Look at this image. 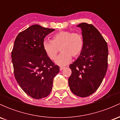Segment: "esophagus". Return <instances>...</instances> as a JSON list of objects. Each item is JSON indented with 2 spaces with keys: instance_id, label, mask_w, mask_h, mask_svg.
I'll return each instance as SVG.
<instances>
[{
  "instance_id": "esophagus-1",
  "label": "esophagus",
  "mask_w": 120,
  "mask_h": 120,
  "mask_svg": "<svg viewBox=\"0 0 120 120\" xmlns=\"http://www.w3.org/2000/svg\"><path fill=\"white\" fill-rule=\"evenodd\" d=\"M64 68H65V67H60V71H62V70H63V69H64Z\"/></svg>"
}]
</instances>
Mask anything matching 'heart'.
Masks as SVG:
<instances>
[{"instance_id":"1","label":"heart","mask_w":120,"mask_h":120,"mask_svg":"<svg viewBox=\"0 0 120 120\" xmlns=\"http://www.w3.org/2000/svg\"><path fill=\"white\" fill-rule=\"evenodd\" d=\"M84 47L82 35L71 31H61L52 37L51 41L43 42V49L46 55L54 60L59 51L61 53L55 60L56 64L65 65L71 61V57H77L82 52Z\"/></svg>"}]
</instances>
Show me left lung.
Segmentation results:
<instances>
[{
	"mask_svg": "<svg viewBox=\"0 0 120 120\" xmlns=\"http://www.w3.org/2000/svg\"><path fill=\"white\" fill-rule=\"evenodd\" d=\"M84 47L79 57L69 65L71 74L68 79L74 94L87 97L99 87L108 68V49L107 42L92 24L81 23Z\"/></svg>",
	"mask_w": 120,
	"mask_h": 120,
	"instance_id": "obj_1",
	"label": "left lung"
}]
</instances>
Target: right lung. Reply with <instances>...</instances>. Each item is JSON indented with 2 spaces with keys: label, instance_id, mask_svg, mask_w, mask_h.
Listing matches in <instances>:
<instances>
[{
  "label": "right lung",
  "instance_id": "1",
  "mask_svg": "<svg viewBox=\"0 0 120 120\" xmlns=\"http://www.w3.org/2000/svg\"><path fill=\"white\" fill-rule=\"evenodd\" d=\"M54 30L33 25L15 41L11 57L15 78L25 93L35 99L49 95L60 71L43 49L44 38Z\"/></svg>",
  "mask_w": 120,
  "mask_h": 120
}]
</instances>
